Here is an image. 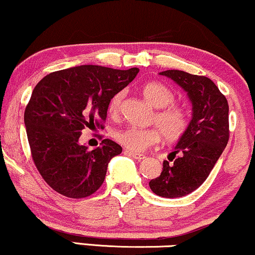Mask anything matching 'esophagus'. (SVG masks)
<instances>
[{
	"label": "esophagus",
	"instance_id": "esophagus-1",
	"mask_svg": "<svg viewBox=\"0 0 255 255\" xmlns=\"http://www.w3.org/2000/svg\"><path fill=\"white\" fill-rule=\"evenodd\" d=\"M125 153L128 156L133 157L134 159H137V161H142V159L145 158V156L142 155V153H136V152H132V151H128V150H125Z\"/></svg>",
	"mask_w": 255,
	"mask_h": 255
}]
</instances>
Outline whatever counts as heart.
<instances>
[{
	"instance_id": "1",
	"label": "heart",
	"mask_w": 255,
	"mask_h": 255,
	"mask_svg": "<svg viewBox=\"0 0 255 255\" xmlns=\"http://www.w3.org/2000/svg\"><path fill=\"white\" fill-rule=\"evenodd\" d=\"M142 93L153 108L158 109L152 118L155 128H139L128 127L116 130L113 138L116 142L133 152H142L153 145H157L164 137L166 142H177L187 133L190 127V115L182 106L176 105V96L164 84L150 81L142 87ZM124 92L116 93L109 103V113L117 117Z\"/></svg>"
}]
</instances>
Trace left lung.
I'll list each match as a JSON object with an SVG mask.
<instances>
[{
	"label": "left lung",
	"instance_id": "1",
	"mask_svg": "<svg viewBox=\"0 0 255 255\" xmlns=\"http://www.w3.org/2000/svg\"><path fill=\"white\" fill-rule=\"evenodd\" d=\"M159 74L180 85L193 104L189 130L178 140L169 161L163 162L161 175L149 182L152 193L174 199L196 190L213 170L229 139V108L226 97L209 78L178 70Z\"/></svg>",
	"mask_w": 255,
	"mask_h": 255
}]
</instances>
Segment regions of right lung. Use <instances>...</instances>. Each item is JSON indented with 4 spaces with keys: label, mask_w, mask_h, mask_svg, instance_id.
I'll return each instance as SVG.
<instances>
[{
    "label": "right lung",
    "mask_w": 255,
    "mask_h": 255,
    "mask_svg": "<svg viewBox=\"0 0 255 255\" xmlns=\"http://www.w3.org/2000/svg\"><path fill=\"white\" fill-rule=\"evenodd\" d=\"M138 72L84 65L47 74L36 85L24 110V125L34 164L56 193L83 199L102 187L110 159L122 146L103 139L89 150L79 144L81 131L104 128L110 100Z\"/></svg>",
    "instance_id": "1"
}]
</instances>
